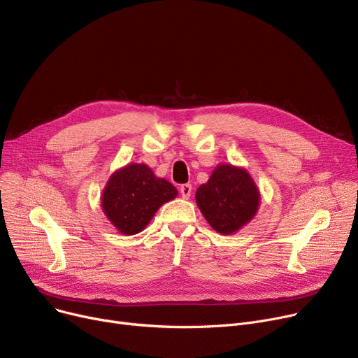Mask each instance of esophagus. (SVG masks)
I'll use <instances>...</instances> for the list:
<instances>
[{
	"label": "esophagus",
	"mask_w": 358,
	"mask_h": 358,
	"mask_svg": "<svg viewBox=\"0 0 358 358\" xmlns=\"http://www.w3.org/2000/svg\"><path fill=\"white\" fill-rule=\"evenodd\" d=\"M192 189H193L192 184H182L180 187V193H181L182 199H188L189 196H192Z\"/></svg>",
	"instance_id": "obj_1"
}]
</instances>
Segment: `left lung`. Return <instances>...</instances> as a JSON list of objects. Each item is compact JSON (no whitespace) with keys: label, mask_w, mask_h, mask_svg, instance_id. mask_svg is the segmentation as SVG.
<instances>
[{"label":"left lung","mask_w":358,"mask_h":358,"mask_svg":"<svg viewBox=\"0 0 358 358\" xmlns=\"http://www.w3.org/2000/svg\"><path fill=\"white\" fill-rule=\"evenodd\" d=\"M259 200V192L250 176L243 169L227 164L219 165L196 193L203 216L222 234H231L252 220Z\"/></svg>","instance_id":"obj_1"}]
</instances>
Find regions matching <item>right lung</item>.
<instances>
[{"instance_id":"obj_1","label":"right lung","mask_w":358,"mask_h":358,"mask_svg":"<svg viewBox=\"0 0 358 358\" xmlns=\"http://www.w3.org/2000/svg\"><path fill=\"white\" fill-rule=\"evenodd\" d=\"M177 196V188L157 178L145 164H131L117 170L106 184L102 207L112 224L124 234L144 229L155 211Z\"/></svg>"}]
</instances>
